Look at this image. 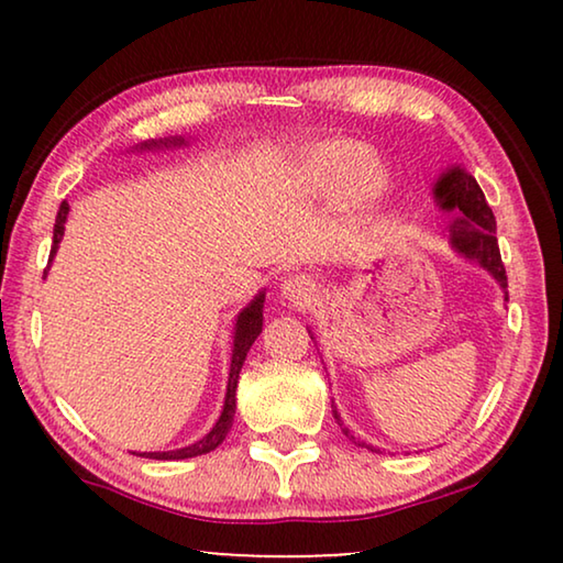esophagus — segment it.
Wrapping results in <instances>:
<instances>
[{
  "instance_id": "obj_1",
  "label": "esophagus",
  "mask_w": 563,
  "mask_h": 563,
  "mask_svg": "<svg viewBox=\"0 0 563 563\" xmlns=\"http://www.w3.org/2000/svg\"><path fill=\"white\" fill-rule=\"evenodd\" d=\"M280 295L295 308H305V305H310V300H316L318 295V283L310 278V275H290L288 280H283L280 285Z\"/></svg>"
}]
</instances>
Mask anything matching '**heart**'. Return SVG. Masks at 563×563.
I'll list each match as a JSON object with an SVG mask.
<instances>
[{
	"instance_id": "b5f03b06",
	"label": "heart",
	"mask_w": 563,
	"mask_h": 563,
	"mask_svg": "<svg viewBox=\"0 0 563 563\" xmlns=\"http://www.w3.org/2000/svg\"><path fill=\"white\" fill-rule=\"evenodd\" d=\"M290 170L308 190L338 188V198L350 208L377 203L393 186L387 161L352 139H320L295 148Z\"/></svg>"
}]
</instances>
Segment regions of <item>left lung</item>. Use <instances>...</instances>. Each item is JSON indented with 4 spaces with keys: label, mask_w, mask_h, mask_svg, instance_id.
I'll list each match as a JSON object with an SVG mask.
<instances>
[{
    "label": "left lung",
    "mask_w": 563,
    "mask_h": 563,
    "mask_svg": "<svg viewBox=\"0 0 563 563\" xmlns=\"http://www.w3.org/2000/svg\"><path fill=\"white\" fill-rule=\"evenodd\" d=\"M432 198L442 211L446 213L456 211V216L442 231L446 235V241H450L452 251L460 253L466 261H474L479 268L487 271L504 290V300H509L507 271H504L501 265L499 243H497V221H494L492 208L487 206V198H484L476 178L464 166H450L444 174H440V178L434 180ZM310 340L316 342L312 332H310ZM332 417H335V422L340 424V430L347 440H352L357 446H365V450L377 452L375 446H369L367 442L355 440V434L342 424L338 407H332Z\"/></svg>",
    "instance_id": "8db88e82"
}]
</instances>
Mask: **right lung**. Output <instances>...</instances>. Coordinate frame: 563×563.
I'll return each mask as SVG.
<instances>
[{
	"instance_id": "add662e5",
	"label": "right lung",
	"mask_w": 563,
	"mask_h": 563,
	"mask_svg": "<svg viewBox=\"0 0 563 563\" xmlns=\"http://www.w3.org/2000/svg\"><path fill=\"white\" fill-rule=\"evenodd\" d=\"M178 146H188V139L184 136H168V139H158V141H144L139 144L136 151H156V148H178ZM69 203L62 201L59 213H56V223H54V238H52V253H49V265L54 261L56 251H59V243L64 238V225L66 218H69ZM49 265H46V273H49ZM263 302H265V290H258V295L245 305V308L238 312L235 318V328H233V355H231V373H228V387H225V402L221 409V417L216 419L213 430L208 432L201 440L180 446V450H168V452H133L136 456H146V460H188V456H201L213 452L218 444L225 440V434L231 432L233 427V417H235V389H238V377H241V367L247 357V350L253 347V342L258 340L263 332Z\"/></svg>"
}]
</instances>
